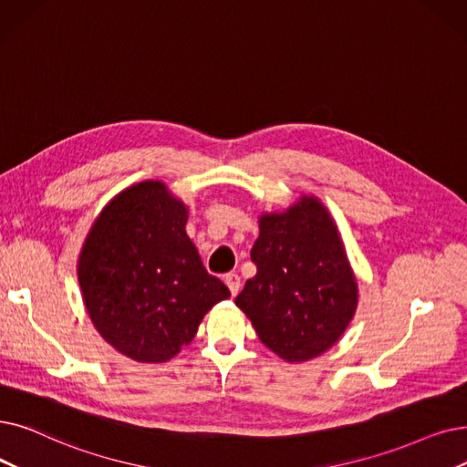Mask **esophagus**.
I'll return each instance as SVG.
<instances>
[{"label": "esophagus", "instance_id": "obj_1", "mask_svg": "<svg viewBox=\"0 0 467 467\" xmlns=\"http://www.w3.org/2000/svg\"><path fill=\"white\" fill-rule=\"evenodd\" d=\"M225 282H227V286H229V290H231V294L233 296H236L238 292H240V276L236 275V273H229V275H225Z\"/></svg>", "mask_w": 467, "mask_h": 467}]
</instances>
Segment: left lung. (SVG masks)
<instances>
[{"label": "left lung", "instance_id": "left-lung-1", "mask_svg": "<svg viewBox=\"0 0 467 467\" xmlns=\"http://www.w3.org/2000/svg\"><path fill=\"white\" fill-rule=\"evenodd\" d=\"M250 255L257 273L234 303L259 339L288 362L330 349L349 327L358 294L328 210L301 196L284 213H263Z\"/></svg>", "mask_w": 467, "mask_h": 467}]
</instances>
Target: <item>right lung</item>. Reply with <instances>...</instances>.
<instances>
[{
  "mask_svg": "<svg viewBox=\"0 0 467 467\" xmlns=\"http://www.w3.org/2000/svg\"><path fill=\"white\" fill-rule=\"evenodd\" d=\"M187 206L160 181L119 192L100 212L78 261L93 327L137 362H166L229 288L202 265Z\"/></svg>",
  "mask_w": 467,
  "mask_h": 467,
  "instance_id": "obj_1",
  "label": "right lung"
}]
</instances>
